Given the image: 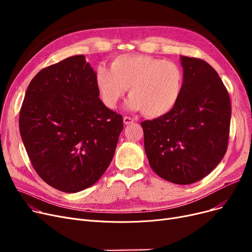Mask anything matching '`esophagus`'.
<instances>
[{
    "instance_id": "esophagus-1",
    "label": "esophagus",
    "mask_w": 252,
    "mask_h": 252,
    "mask_svg": "<svg viewBox=\"0 0 252 252\" xmlns=\"http://www.w3.org/2000/svg\"><path fill=\"white\" fill-rule=\"evenodd\" d=\"M134 122H135V119H134V118L128 117V116H125V117H124V124H125V125H129V124H133Z\"/></svg>"
}]
</instances>
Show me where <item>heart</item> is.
I'll return each instance as SVG.
<instances>
[{
	"label": "heart",
	"mask_w": 252,
	"mask_h": 252,
	"mask_svg": "<svg viewBox=\"0 0 252 252\" xmlns=\"http://www.w3.org/2000/svg\"><path fill=\"white\" fill-rule=\"evenodd\" d=\"M183 83L179 64L141 54L119 55L110 69L99 65L95 74L100 99L108 108L116 107L128 88L126 107L151 118L164 116L176 107Z\"/></svg>",
	"instance_id": "b5f03b06"
}]
</instances>
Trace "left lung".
<instances>
[{
    "instance_id": "1",
    "label": "left lung",
    "mask_w": 252,
    "mask_h": 252,
    "mask_svg": "<svg viewBox=\"0 0 252 252\" xmlns=\"http://www.w3.org/2000/svg\"><path fill=\"white\" fill-rule=\"evenodd\" d=\"M180 61L184 83L176 107L141 126L154 173L170 183L189 185L211 173L226 154L231 102L207 62L186 56Z\"/></svg>"
}]
</instances>
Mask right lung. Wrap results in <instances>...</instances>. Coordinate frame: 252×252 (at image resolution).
I'll return each mask as SVG.
<instances>
[{
    "mask_svg": "<svg viewBox=\"0 0 252 252\" xmlns=\"http://www.w3.org/2000/svg\"><path fill=\"white\" fill-rule=\"evenodd\" d=\"M95 74L84 55L48 66L32 79L20 109V136L33 168L65 193L102 177L124 128L123 116L100 100Z\"/></svg>",
    "mask_w": 252,
    "mask_h": 252,
    "instance_id": "right-lung-1",
    "label": "right lung"
}]
</instances>
